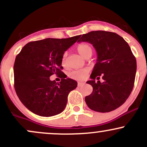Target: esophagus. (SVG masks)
Wrapping results in <instances>:
<instances>
[{
	"mask_svg": "<svg viewBox=\"0 0 147 147\" xmlns=\"http://www.w3.org/2000/svg\"><path fill=\"white\" fill-rule=\"evenodd\" d=\"M84 84H85V83H84V82H78V87L83 86Z\"/></svg>",
	"mask_w": 147,
	"mask_h": 147,
	"instance_id": "1",
	"label": "esophagus"
}]
</instances>
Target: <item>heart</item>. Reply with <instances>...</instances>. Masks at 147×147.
<instances>
[{"label":"heart","mask_w":147,"mask_h":147,"mask_svg":"<svg viewBox=\"0 0 147 147\" xmlns=\"http://www.w3.org/2000/svg\"><path fill=\"white\" fill-rule=\"evenodd\" d=\"M77 52L82 55V57H85L88 53L92 54V48L88 44L86 43H81L77 45ZM65 54H64L61 59V64L63 66L66 65V61H65ZM89 72V70L88 68H82L79 70H72L71 72H69L68 76L71 79H75V80L82 81L86 79L88 73Z\"/></svg>","instance_id":"b5f03b06"}]
</instances>
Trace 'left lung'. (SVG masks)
Returning a JSON list of instances; mask_svg holds the SVG:
<instances>
[{
    "label": "left lung",
    "instance_id": "1",
    "mask_svg": "<svg viewBox=\"0 0 147 147\" xmlns=\"http://www.w3.org/2000/svg\"><path fill=\"white\" fill-rule=\"evenodd\" d=\"M79 41L92 44L97 53L91 80L87 82L93 88L85 97L87 106L100 113L115 110L126 102L134 86L137 63L129 44L117 34L106 31L90 32ZM99 76L102 83L95 82Z\"/></svg>",
    "mask_w": 147,
    "mask_h": 147
}]
</instances>
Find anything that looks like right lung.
Here are the masks:
<instances>
[{
	"label": "right lung",
	"mask_w": 147,
	"mask_h": 147,
	"mask_svg": "<svg viewBox=\"0 0 147 147\" xmlns=\"http://www.w3.org/2000/svg\"><path fill=\"white\" fill-rule=\"evenodd\" d=\"M80 35L68 38H45L27 43L16 56L14 65V88L21 102L38 115L51 117L65 109L70 92L77 82L61 71L64 52ZM55 74L59 83L51 81Z\"/></svg>",
	"instance_id": "right-lung-1"
}]
</instances>
